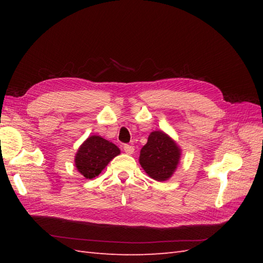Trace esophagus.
Wrapping results in <instances>:
<instances>
[{
    "label": "esophagus",
    "mask_w": 263,
    "mask_h": 263,
    "mask_svg": "<svg viewBox=\"0 0 263 263\" xmlns=\"http://www.w3.org/2000/svg\"><path fill=\"white\" fill-rule=\"evenodd\" d=\"M123 149H124V152L128 155H131L135 153V148H133V146H130V144H124V147H123Z\"/></svg>",
    "instance_id": "esophagus-1"
}]
</instances>
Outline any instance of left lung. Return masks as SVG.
<instances>
[{"label": "left lung", "mask_w": 263, "mask_h": 263, "mask_svg": "<svg viewBox=\"0 0 263 263\" xmlns=\"http://www.w3.org/2000/svg\"><path fill=\"white\" fill-rule=\"evenodd\" d=\"M180 149L161 131L150 133L148 142L140 152V165L156 181L163 182L172 176L180 160Z\"/></svg>", "instance_id": "left-lung-1"}]
</instances>
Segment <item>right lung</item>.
<instances>
[{
  "mask_svg": "<svg viewBox=\"0 0 263 263\" xmlns=\"http://www.w3.org/2000/svg\"><path fill=\"white\" fill-rule=\"evenodd\" d=\"M120 154V149L114 143L102 137H89L82 143L76 156L78 171L86 178L98 176L109 161Z\"/></svg>",
  "mask_w": 263,
  "mask_h": 263,
  "instance_id": "add662e5",
  "label": "right lung"
}]
</instances>
